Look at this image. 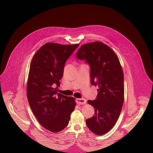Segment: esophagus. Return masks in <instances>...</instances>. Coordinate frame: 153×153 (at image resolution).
Wrapping results in <instances>:
<instances>
[{"label": "esophagus", "mask_w": 153, "mask_h": 153, "mask_svg": "<svg viewBox=\"0 0 153 153\" xmlns=\"http://www.w3.org/2000/svg\"><path fill=\"white\" fill-rule=\"evenodd\" d=\"M76 102L78 104L81 105H84L87 103V100L84 98H76Z\"/></svg>", "instance_id": "obj_1"}]
</instances>
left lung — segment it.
<instances>
[{
	"instance_id": "obj_1",
	"label": "left lung",
	"mask_w": 153,
	"mask_h": 153,
	"mask_svg": "<svg viewBox=\"0 0 153 153\" xmlns=\"http://www.w3.org/2000/svg\"><path fill=\"white\" fill-rule=\"evenodd\" d=\"M76 56L90 65L91 83L99 88L96 100L88 101L95 108V114L86 120V124L96 135H104L115 126L124 103L122 67L114 51L101 42L82 45Z\"/></svg>"
}]
</instances>
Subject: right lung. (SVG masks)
<instances>
[{
	"label": "right lung",
	"instance_id": "right-lung-1",
	"mask_svg": "<svg viewBox=\"0 0 153 153\" xmlns=\"http://www.w3.org/2000/svg\"><path fill=\"white\" fill-rule=\"evenodd\" d=\"M79 44L46 43L33 55L26 92L30 108L41 125L58 132L68 125L75 109V98L58 93L66 61Z\"/></svg>",
	"mask_w": 153,
	"mask_h": 153
}]
</instances>
